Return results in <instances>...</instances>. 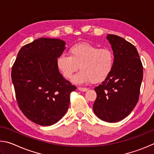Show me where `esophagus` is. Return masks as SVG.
<instances>
[{
  "instance_id": "1",
  "label": "esophagus",
  "mask_w": 154,
  "mask_h": 154,
  "mask_svg": "<svg viewBox=\"0 0 154 154\" xmlns=\"http://www.w3.org/2000/svg\"><path fill=\"white\" fill-rule=\"evenodd\" d=\"M79 90L80 91H82V92H85L88 90V88H83V87H79Z\"/></svg>"
}]
</instances>
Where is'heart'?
Returning a JSON list of instances; mask_svg holds the SVG:
<instances>
[{"mask_svg":"<svg viewBox=\"0 0 154 154\" xmlns=\"http://www.w3.org/2000/svg\"><path fill=\"white\" fill-rule=\"evenodd\" d=\"M69 55L61 54L57 64L63 76L70 79L74 73L81 70L73 78L78 84L99 83L106 80L114 66V55L107 48H99L97 46L87 42L73 45L69 49Z\"/></svg>","mask_w":154,"mask_h":154,"instance_id":"heart-1","label":"heart"}]
</instances>
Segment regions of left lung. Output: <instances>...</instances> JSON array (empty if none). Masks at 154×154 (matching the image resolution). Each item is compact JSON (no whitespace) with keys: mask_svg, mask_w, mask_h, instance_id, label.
<instances>
[{"mask_svg":"<svg viewBox=\"0 0 154 154\" xmlns=\"http://www.w3.org/2000/svg\"><path fill=\"white\" fill-rule=\"evenodd\" d=\"M114 66L107 79L95 88L94 113L101 120L116 122L130 114L139 100L143 66L136 47L123 38L108 34Z\"/></svg>","mask_w":154,"mask_h":154,"instance_id":"1","label":"left lung"}]
</instances>
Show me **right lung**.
I'll return each instance as SVG.
<instances>
[{
    "mask_svg": "<svg viewBox=\"0 0 154 154\" xmlns=\"http://www.w3.org/2000/svg\"><path fill=\"white\" fill-rule=\"evenodd\" d=\"M66 42L40 38L24 45L12 67L11 79L18 106L29 120L51 126L68 109L69 96L76 87L62 76L57 61Z\"/></svg>",
    "mask_w": 154,
    "mask_h": 154,
    "instance_id": "right-lung-1",
    "label": "right lung"
}]
</instances>
